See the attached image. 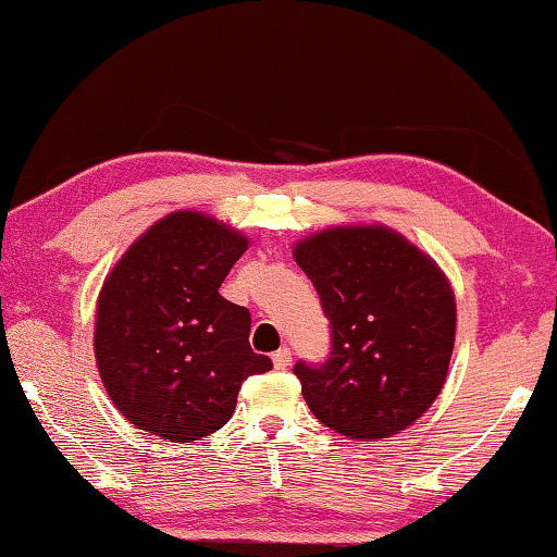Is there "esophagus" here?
Wrapping results in <instances>:
<instances>
[{"mask_svg": "<svg viewBox=\"0 0 557 557\" xmlns=\"http://www.w3.org/2000/svg\"><path fill=\"white\" fill-rule=\"evenodd\" d=\"M271 360H273V364H276V370H286L288 364H292V349H288V347L276 349Z\"/></svg>", "mask_w": 557, "mask_h": 557, "instance_id": "34e87169", "label": "esophagus"}]
</instances>
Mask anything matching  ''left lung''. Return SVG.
Wrapping results in <instances>:
<instances>
[{
  "label": "left lung",
  "mask_w": 557,
  "mask_h": 557,
  "mask_svg": "<svg viewBox=\"0 0 557 557\" xmlns=\"http://www.w3.org/2000/svg\"><path fill=\"white\" fill-rule=\"evenodd\" d=\"M330 319V357L294 364L319 421L347 438H387L444 387L456 304L438 265L387 227H330L294 248Z\"/></svg>",
  "instance_id": "obj_1"
}]
</instances>
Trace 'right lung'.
<instances>
[{"mask_svg": "<svg viewBox=\"0 0 557 557\" xmlns=\"http://www.w3.org/2000/svg\"><path fill=\"white\" fill-rule=\"evenodd\" d=\"M248 240L200 212L151 225L98 296L96 362L136 429L193 444L231 421L243 380L271 370L250 349V311L223 299Z\"/></svg>", "mask_w": 557, "mask_h": 557, "instance_id": "1", "label": "right lung"}]
</instances>
